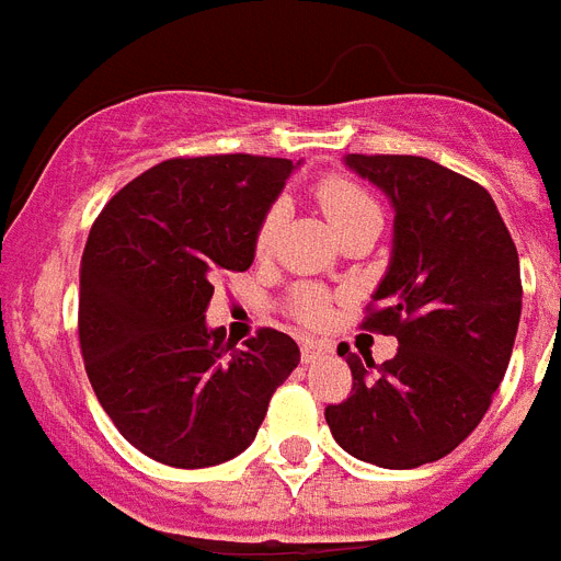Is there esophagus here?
<instances>
[{"mask_svg":"<svg viewBox=\"0 0 561 561\" xmlns=\"http://www.w3.org/2000/svg\"><path fill=\"white\" fill-rule=\"evenodd\" d=\"M327 353H330V350L323 344H318V341H300V358H304V364H312V360L323 358Z\"/></svg>","mask_w":561,"mask_h":561,"instance_id":"1","label":"esophagus"}]
</instances>
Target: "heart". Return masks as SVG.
<instances>
[{
    "label": "heart",
    "mask_w": 561,
    "mask_h": 561,
    "mask_svg": "<svg viewBox=\"0 0 561 561\" xmlns=\"http://www.w3.org/2000/svg\"><path fill=\"white\" fill-rule=\"evenodd\" d=\"M318 203H321L323 215L330 217V224L335 231L350 226L353 220H360V217L381 215V211H378V203H375L358 183L344 178L323 180L321 186H318ZM280 224H284V206L275 203V206L266 208V215L261 217L257 231H254V252H272V247H275L277 240V231H280ZM298 314L309 323L323 321V318H327V298H323L321 291H300Z\"/></svg>",
    "instance_id": "b5f03b06"
}]
</instances>
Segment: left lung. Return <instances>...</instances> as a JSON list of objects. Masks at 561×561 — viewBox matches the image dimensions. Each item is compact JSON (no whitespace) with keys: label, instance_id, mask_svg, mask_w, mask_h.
Returning <instances> with one entry per match:
<instances>
[{"label":"left lung","instance_id":"8db88e82","mask_svg":"<svg viewBox=\"0 0 561 561\" xmlns=\"http://www.w3.org/2000/svg\"><path fill=\"white\" fill-rule=\"evenodd\" d=\"M344 165L396 211L364 330L396 335L398 353L381 367L346 355L353 392L327 407V424L350 456L413 470L456 450L488 413L519 330V254L473 180L413 154H346Z\"/></svg>","mask_w":561,"mask_h":561}]
</instances>
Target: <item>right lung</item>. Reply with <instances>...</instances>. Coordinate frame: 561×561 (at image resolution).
Listing matches in <instances>:
<instances>
[{"label": "right lung", "mask_w": 561, "mask_h": 561, "mask_svg": "<svg viewBox=\"0 0 561 561\" xmlns=\"http://www.w3.org/2000/svg\"><path fill=\"white\" fill-rule=\"evenodd\" d=\"M291 171L284 157L165 160L91 226L80 270L88 381L125 442L160 465L240 456L300 364L286 332L261 330L238 350L206 323L211 280L252 266L254 231Z\"/></svg>", "instance_id": "right-lung-1"}]
</instances>
